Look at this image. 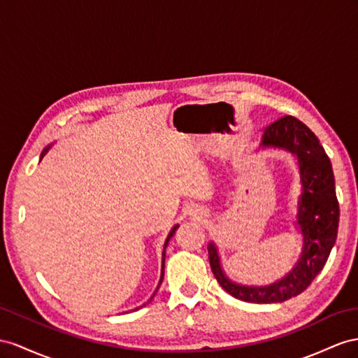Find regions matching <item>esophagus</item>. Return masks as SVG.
Returning a JSON list of instances; mask_svg holds the SVG:
<instances>
[{"mask_svg": "<svg viewBox=\"0 0 358 358\" xmlns=\"http://www.w3.org/2000/svg\"><path fill=\"white\" fill-rule=\"evenodd\" d=\"M190 215H194V216H201L203 215V212H199V210H192V213Z\"/></svg>", "mask_w": 358, "mask_h": 358, "instance_id": "1", "label": "esophagus"}]
</instances>
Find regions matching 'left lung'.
<instances>
[{
    "instance_id": "obj_1",
    "label": "left lung",
    "mask_w": 358,
    "mask_h": 358,
    "mask_svg": "<svg viewBox=\"0 0 358 358\" xmlns=\"http://www.w3.org/2000/svg\"><path fill=\"white\" fill-rule=\"evenodd\" d=\"M260 146L282 148L298 157L302 185L296 215V224L302 234L298 263L287 275L269 286H243L231 281L222 271L215 242H210L207 250L210 266L225 292L241 301L272 304L299 295L324 269L336 243L341 210L331 162L315 133L306 124L293 116H282L264 128Z\"/></svg>"
}]
</instances>
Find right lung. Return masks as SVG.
<instances>
[{
  "mask_svg": "<svg viewBox=\"0 0 358 358\" xmlns=\"http://www.w3.org/2000/svg\"><path fill=\"white\" fill-rule=\"evenodd\" d=\"M50 148H51V145H48V146H47V148H45V150L42 151V154H41V159L43 157V155H45V154H47V152H48V150H50ZM177 228H178V225H176V227H172V230H171V233L168 234V239H166V242H164V246H163V259H162V275H160V281H159V286H157V289H155V292H157V290H159V287H160V284H162V281H163V275H164V273H163V272H164V252H166V246H168V243H169V239H171V237L173 236V233H176V230H177ZM155 292L152 293V296H151V299L154 298V295H155ZM151 299H150V301H151ZM136 310H137V308H136Z\"/></svg>",
  "mask_w": 358,
  "mask_h": 358,
  "instance_id": "obj_1",
  "label": "right lung"
}]
</instances>
